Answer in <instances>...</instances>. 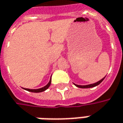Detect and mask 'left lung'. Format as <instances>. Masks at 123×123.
I'll return each mask as SVG.
<instances>
[{"label":"left lung","instance_id":"obj_1","mask_svg":"<svg viewBox=\"0 0 123 123\" xmlns=\"http://www.w3.org/2000/svg\"><path fill=\"white\" fill-rule=\"evenodd\" d=\"M104 78L105 77H104L103 79H101L100 81H98L97 83H93V84H90V85H87V86H79V85H76V84H75L77 87H80V88H90V87H95V86H98L99 84H100V83L102 82V81H103L104 79Z\"/></svg>","mask_w":123,"mask_h":123}]
</instances>
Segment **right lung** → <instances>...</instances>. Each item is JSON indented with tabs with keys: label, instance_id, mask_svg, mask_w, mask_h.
<instances>
[{
	"label": "right lung",
	"instance_id": "right-lung-1",
	"mask_svg": "<svg viewBox=\"0 0 123 123\" xmlns=\"http://www.w3.org/2000/svg\"><path fill=\"white\" fill-rule=\"evenodd\" d=\"M50 83H51V79L50 80V81L49 83H48L47 85L46 86H44V87H42L40 89H37V90H30V89H25V90H26L27 91H28V92H34V93H39V92H44L46 90H47L48 88L49 87V86H50Z\"/></svg>",
	"mask_w": 123,
	"mask_h": 123
}]
</instances>
